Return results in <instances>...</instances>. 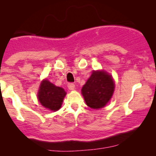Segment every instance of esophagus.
<instances>
[{"mask_svg":"<svg viewBox=\"0 0 156 156\" xmlns=\"http://www.w3.org/2000/svg\"><path fill=\"white\" fill-rule=\"evenodd\" d=\"M68 88L69 90H74V88H75V84L73 83H68Z\"/></svg>","mask_w":156,"mask_h":156,"instance_id":"esophagus-1","label":"esophagus"}]
</instances>
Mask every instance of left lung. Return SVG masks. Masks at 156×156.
Wrapping results in <instances>:
<instances>
[{
  "mask_svg": "<svg viewBox=\"0 0 156 156\" xmlns=\"http://www.w3.org/2000/svg\"><path fill=\"white\" fill-rule=\"evenodd\" d=\"M113 78L104 71H94L82 88V94L88 107L93 109L104 108L114 93Z\"/></svg>",
  "mask_w": 156,
  "mask_h": 156,
  "instance_id": "8db88e82",
  "label": "left lung"
}]
</instances>
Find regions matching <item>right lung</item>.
I'll return each mask as SVG.
<instances>
[{"label":"right lung","mask_w":156,"mask_h":156,"mask_svg":"<svg viewBox=\"0 0 156 156\" xmlns=\"http://www.w3.org/2000/svg\"><path fill=\"white\" fill-rule=\"evenodd\" d=\"M66 92L62 87H56L47 80H43L38 90V101L42 106L51 111H58L61 108Z\"/></svg>","instance_id":"1"}]
</instances>
